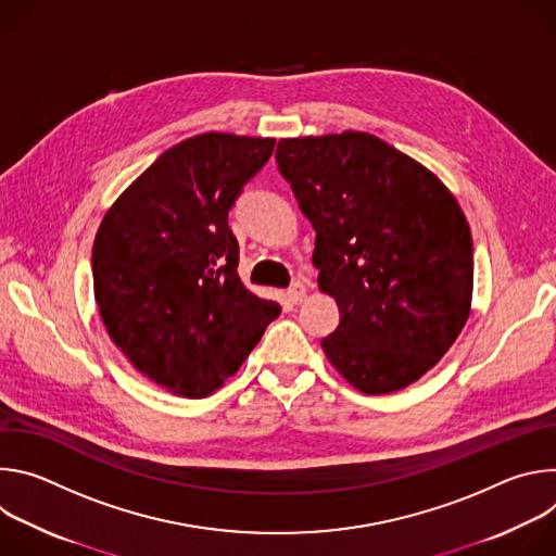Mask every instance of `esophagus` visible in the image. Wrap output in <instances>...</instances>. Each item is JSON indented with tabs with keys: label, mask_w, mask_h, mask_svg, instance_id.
<instances>
[{
	"label": "esophagus",
	"mask_w": 556,
	"mask_h": 556,
	"mask_svg": "<svg viewBox=\"0 0 556 556\" xmlns=\"http://www.w3.org/2000/svg\"><path fill=\"white\" fill-rule=\"evenodd\" d=\"M305 294H307V288H305L303 281H294V283L288 288V299H290L292 303H301V301L305 299Z\"/></svg>",
	"instance_id": "1"
}]
</instances>
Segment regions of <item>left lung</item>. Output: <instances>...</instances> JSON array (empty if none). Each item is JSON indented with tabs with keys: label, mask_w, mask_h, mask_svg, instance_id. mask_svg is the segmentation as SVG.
Masks as SVG:
<instances>
[{
	"label": "left lung",
	"mask_w": 556,
	"mask_h": 556,
	"mask_svg": "<svg viewBox=\"0 0 556 556\" xmlns=\"http://www.w3.org/2000/svg\"><path fill=\"white\" fill-rule=\"evenodd\" d=\"M275 161L316 230L319 288L341 312L326 356L363 393L412 384L468 319L472 240L459 204L365 131L283 138Z\"/></svg>",
	"instance_id": "8db88e82"
}]
</instances>
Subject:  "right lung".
Listing matches in <instances>:
<instances>
[{"instance_id":"1","label":"right lung","mask_w":556,"mask_h":556,"mask_svg":"<svg viewBox=\"0 0 556 556\" xmlns=\"http://www.w3.org/2000/svg\"><path fill=\"white\" fill-rule=\"evenodd\" d=\"M275 138L200 134L167 149L105 213L94 296L112 341L149 380L202 399L230 378L281 307L237 275L228 211Z\"/></svg>"}]
</instances>
